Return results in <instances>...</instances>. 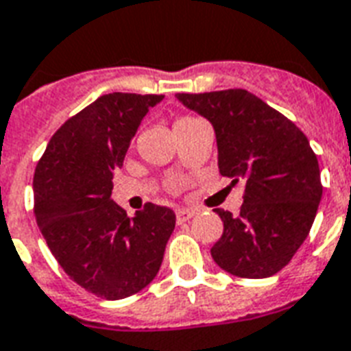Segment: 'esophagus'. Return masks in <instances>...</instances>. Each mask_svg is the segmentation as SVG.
I'll return each instance as SVG.
<instances>
[{
	"label": "esophagus",
	"mask_w": 351,
	"mask_h": 351,
	"mask_svg": "<svg viewBox=\"0 0 351 351\" xmlns=\"http://www.w3.org/2000/svg\"><path fill=\"white\" fill-rule=\"evenodd\" d=\"M194 215H196V210H194V209H178V213H176L179 223L186 222V220H191Z\"/></svg>",
	"instance_id": "1"
}]
</instances>
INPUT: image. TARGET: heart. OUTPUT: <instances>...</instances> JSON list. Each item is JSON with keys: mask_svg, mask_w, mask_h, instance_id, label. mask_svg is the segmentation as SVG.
Wrapping results in <instances>:
<instances>
[{"mask_svg": "<svg viewBox=\"0 0 351 351\" xmlns=\"http://www.w3.org/2000/svg\"><path fill=\"white\" fill-rule=\"evenodd\" d=\"M183 120H189V116H183V118H179L178 122H183Z\"/></svg>", "mask_w": 351, "mask_h": 351, "instance_id": "heart-1", "label": "heart"}]
</instances>
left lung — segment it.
Instances as JSON below:
<instances>
[{
    "label": "left lung",
    "instance_id": "left-lung-1",
    "mask_svg": "<svg viewBox=\"0 0 351 351\" xmlns=\"http://www.w3.org/2000/svg\"><path fill=\"white\" fill-rule=\"evenodd\" d=\"M178 99L213 123L220 173L246 181L239 215L216 209L223 233L210 247L213 259L239 278L278 274L309 235L322 197L307 136L242 88L178 94Z\"/></svg>",
    "mask_w": 351,
    "mask_h": 351
}]
</instances>
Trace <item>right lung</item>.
<instances>
[{"mask_svg":"<svg viewBox=\"0 0 351 351\" xmlns=\"http://www.w3.org/2000/svg\"><path fill=\"white\" fill-rule=\"evenodd\" d=\"M162 97H97L57 129L36 165L35 218L47 247L72 281L105 300L128 298L154 281L176 228L168 207L146 204L129 218L110 197L131 138Z\"/></svg>","mask_w":351,"mask_h":351,"instance_id":"add662e5","label":"right lung"}]
</instances>
